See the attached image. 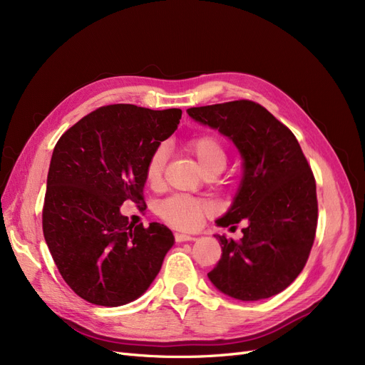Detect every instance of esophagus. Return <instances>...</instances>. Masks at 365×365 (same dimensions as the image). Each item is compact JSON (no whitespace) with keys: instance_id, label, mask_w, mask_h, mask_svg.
I'll return each mask as SVG.
<instances>
[{"instance_id":"esophagus-1","label":"esophagus","mask_w":365,"mask_h":365,"mask_svg":"<svg viewBox=\"0 0 365 365\" xmlns=\"http://www.w3.org/2000/svg\"><path fill=\"white\" fill-rule=\"evenodd\" d=\"M175 240H178L179 244H182V242H192V240H197V237H195V236H191V235L178 233V235H175Z\"/></svg>"}]
</instances>
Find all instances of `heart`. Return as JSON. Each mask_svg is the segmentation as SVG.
I'll return each mask as SVG.
<instances>
[{
    "label": "heart",
    "instance_id": "heart-1",
    "mask_svg": "<svg viewBox=\"0 0 365 365\" xmlns=\"http://www.w3.org/2000/svg\"><path fill=\"white\" fill-rule=\"evenodd\" d=\"M187 150L195 156L201 171H205L215 165H225V150L218 138L212 135H201L194 138L187 144ZM167 160L165 147H158L156 150L147 159L145 164V179L148 185L158 187L164 178V168ZM160 215L168 222L180 228H194L198 225L201 218L207 213V206L201 201L185 197L175 195L160 205Z\"/></svg>",
    "mask_w": 365,
    "mask_h": 365
}]
</instances>
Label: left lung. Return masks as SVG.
I'll use <instances>...</instances> for the list:
<instances>
[{"mask_svg":"<svg viewBox=\"0 0 365 365\" xmlns=\"http://www.w3.org/2000/svg\"><path fill=\"white\" fill-rule=\"evenodd\" d=\"M197 123L217 129L242 158V179L218 227L247 220L239 242L215 235L222 255L207 274L221 293L260 301L287 289L312 251L317 227L316 182L289 128L262 105L235 101L190 108Z\"/></svg>","mask_w":365,"mask_h":365,"instance_id":"obj_1","label":"left lung"}]
</instances>
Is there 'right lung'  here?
Returning <instances> with one entry per match:
<instances>
[{
  "label": "right lung",
  "instance_id": "1",
  "mask_svg": "<svg viewBox=\"0 0 365 365\" xmlns=\"http://www.w3.org/2000/svg\"><path fill=\"white\" fill-rule=\"evenodd\" d=\"M180 117L179 108L108 105L81 118L53 148L43 235L63 279L90 304L138 299L174 245L170 228L133 225L120 206L143 203L147 159Z\"/></svg>",
  "mask_w": 365,
  "mask_h": 365
}]
</instances>
